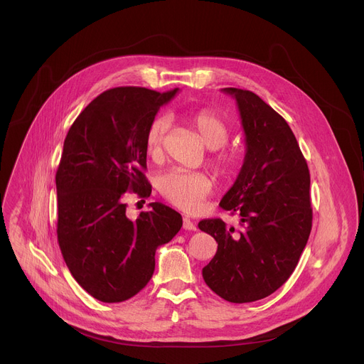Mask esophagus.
<instances>
[{
	"instance_id": "esophagus-1",
	"label": "esophagus",
	"mask_w": 364,
	"mask_h": 364,
	"mask_svg": "<svg viewBox=\"0 0 364 364\" xmlns=\"http://www.w3.org/2000/svg\"><path fill=\"white\" fill-rule=\"evenodd\" d=\"M183 228L186 230H197V226H196V222H193L190 218H183Z\"/></svg>"
}]
</instances>
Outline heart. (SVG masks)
<instances>
[{
    "label": "heart",
    "mask_w": 364,
    "mask_h": 364,
    "mask_svg": "<svg viewBox=\"0 0 364 364\" xmlns=\"http://www.w3.org/2000/svg\"><path fill=\"white\" fill-rule=\"evenodd\" d=\"M188 127L196 132L200 141L213 149L210 166L216 176L223 181L233 180L240 171L245 161V151L239 146H225L229 139V124L216 112L200 109L187 117ZM168 129L166 117L154 118L145 132V151L152 160H160L163 155L164 136ZM213 178L203 171H180L170 170L164 173L159 181V193L178 209L193 213L200 209L203 200L213 191Z\"/></svg>",
    "instance_id": "b5f03b06"
}]
</instances>
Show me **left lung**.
I'll return each mask as SVG.
<instances>
[{
	"mask_svg": "<svg viewBox=\"0 0 364 364\" xmlns=\"http://www.w3.org/2000/svg\"><path fill=\"white\" fill-rule=\"evenodd\" d=\"M222 90L236 99L246 154L219 205L239 215L242 229L222 219L198 223L218 242L203 279L223 299L243 304L275 292L299 261L313 226L309 170L289 125L268 103L250 90Z\"/></svg>",
	"mask_w": 364,
	"mask_h": 364,
	"instance_id": "8db88e82",
	"label": "left lung"
}]
</instances>
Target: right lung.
I'll use <instances>...</instances> for the list:
<instances>
[{
	"label": "right lung",
	"instance_id": "obj_1",
	"mask_svg": "<svg viewBox=\"0 0 364 364\" xmlns=\"http://www.w3.org/2000/svg\"><path fill=\"white\" fill-rule=\"evenodd\" d=\"M178 89L125 86L100 93L70 127L56 173L58 240L77 284L102 302L136 295L155 269V250L181 229L163 203L128 219L127 191L149 197L144 145L149 122Z\"/></svg>",
	"mask_w": 364,
	"mask_h": 364
}]
</instances>
